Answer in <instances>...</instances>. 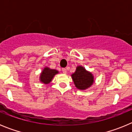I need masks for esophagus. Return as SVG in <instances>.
Wrapping results in <instances>:
<instances>
[{
    "label": "esophagus",
    "mask_w": 132,
    "mask_h": 132,
    "mask_svg": "<svg viewBox=\"0 0 132 132\" xmlns=\"http://www.w3.org/2000/svg\"><path fill=\"white\" fill-rule=\"evenodd\" d=\"M62 72L63 73H65V74H66V73H67V69H66L65 68H63L62 69Z\"/></svg>",
    "instance_id": "esophagus-1"
}]
</instances>
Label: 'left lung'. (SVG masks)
<instances>
[{"label": "left lung", "mask_w": 132, "mask_h": 132, "mask_svg": "<svg viewBox=\"0 0 132 132\" xmlns=\"http://www.w3.org/2000/svg\"><path fill=\"white\" fill-rule=\"evenodd\" d=\"M72 78L77 88L81 90L88 88L94 81L93 75L80 66L77 67L75 72L72 75Z\"/></svg>", "instance_id": "obj_1"}]
</instances>
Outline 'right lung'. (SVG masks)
<instances>
[{"label": "right lung", "mask_w": 132, "mask_h": 132, "mask_svg": "<svg viewBox=\"0 0 132 132\" xmlns=\"http://www.w3.org/2000/svg\"><path fill=\"white\" fill-rule=\"evenodd\" d=\"M58 73L57 71L54 69H51L47 67H45L41 73L40 80L45 84H48L52 81L54 75Z\"/></svg>", "instance_id": "1"}]
</instances>
